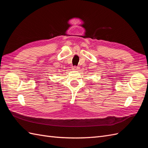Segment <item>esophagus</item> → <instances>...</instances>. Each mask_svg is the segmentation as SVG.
Here are the masks:
<instances>
[{"instance_id": "obj_1", "label": "esophagus", "mask_w": 148, "mask_h": 148, "mask_svg": "<svg viewBox=\"0 0 148 148\" xmlns=\"http://www.w3.org/2000/svg\"><path fill=\"white\" fill-rule=\"evenodd\" d=\"M73 70H79V67H78V66H74L73 67Z\"/></svg>"}]
</instances>
